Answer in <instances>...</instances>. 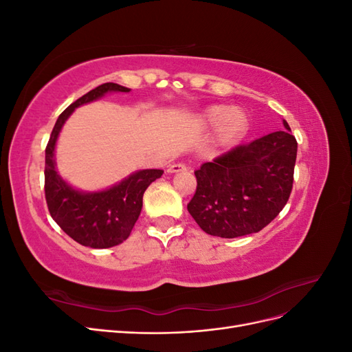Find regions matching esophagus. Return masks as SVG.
Segmentation results:
<instances>
[{"mask_svg": "<svg viewBox=\"0 0 352 352\" xmlns=\"http://www.w3.org/2000/svg\"><path fill=\"white\" fill-rule=\"evenodd\" d=\"M186 166L185 164H170L167 167V173H179V172H185Z\"/></svg>", "mask_w": 352, "mask_h": 352, "instance_id": "esophagus-1", "label": "esophagus"}]
</instances>
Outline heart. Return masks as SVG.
I'll return each instance as SVG.
<instances>
[{
  "instance_id": "obj_1",
  "label": "heart",
  "mask_w": 352,
  "mask_h": 352,
  "mask_svg": "<svg viewBox=\"0 0 352 352\" xmlns=\"http://www.w3.org/2000/svg\"><path fill=\"white\" fill-rule=\"evenodd\" d=\"M202 129H216L214 141L221 148L238 144L250 129V116L242 107L210 105L198 116Z\"/></svg>"
}]
</instances>
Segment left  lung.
<instances>
[{
  "label": "left lung",
  "instance_id": "1",
  "mask_svg": "<svg viewBox=\"0 0 352 352\" xmlns=\"http://www.w3.org/2000/svg\"><path fill=\"white\" fill-rule=\"evenodd\" d=\"M296 140L283 129L238 145L198 170L188 211L208 235L238 238L260 232L289 199Z\"/></svg>",
  "mask_w": 352,
  "mask_h": 352
}]
</instances>
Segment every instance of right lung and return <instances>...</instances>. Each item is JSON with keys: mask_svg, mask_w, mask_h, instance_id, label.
Masks as SVG:
<instances>
[{"mask_svg": "<svg viewBox=\"0 0 352 352\" xmlns=\"http://www.w3.org/2000/svg\"><path fill=\"white\" fill-rule=\"evenodd\" d=\"M113 82L85 94L63 111L51 132L45 150V199L51 217L67 235L89 248H111L129 238L141 214L145 189L164 173L158 168L133 172L119 184L101 190H82L72 186L57 172L56 145L63 126L74 109L97 101L105 94L129 92Z\"/></svg>", "mask_w": 352, "mask_h": 352, "instance_id": "right-lung-1", "label": "right lung"}]
</instances>
